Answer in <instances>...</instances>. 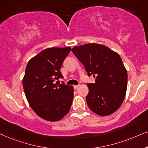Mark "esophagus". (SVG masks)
Masks as SVG:
<instances>
[{
    "label": "esophagus",
    "instance_id": "esophagus-1",
    "mask_svg": "<svg viewBox=\"0 0 148 148\" xmlns=\"http://www.w3.org/2000/svg\"><path fill=\"white\" fill-rule=\"evenodd\" d=\"M80 85H79V84H78V85H74V89H76V88H77L78 87V86H79Z\"/></svg>",
    "mask_w": 148,
    "mask_h": 148
}]
</instances>
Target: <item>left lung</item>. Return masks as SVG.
I'll use <instances>...</instances> for the list:
<instances>
[{"mask_svg": "<svg viewBox=\"0 0 148 148\" xmlns=\"http://www.w3.org/2000/svg\"><path fill=\"white\" fill-rule=\"evenodd\" d=\"M72 51L88 76L95 78V83H87L88 108L101 116L116 111L127 88V72L121 56L108 47L95 43L74 47Z\"/></svg>", "mask_w": 148, "mask_h": 148, "instance_id": "8db88e82", "label": "left lung"}]
</instances>
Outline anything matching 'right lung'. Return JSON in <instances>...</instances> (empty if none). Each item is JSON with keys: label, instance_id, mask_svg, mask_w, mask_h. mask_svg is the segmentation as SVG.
Masks as SVG:
<instances>
[{"label": "right lung", "instance_id": "obj_1", "mask_svg": "<svg viewBox=\"0 0 148 148\" xmlns=\"http://www.w3.org/2000/svg\"><path fill=\"white\" fill-rule=\"evenodd\" d=\"M70 49H46L32 58L26 66L23 79L25 97L37 115L46 121H60L72 106L73 86L55 82L64 78L60 69Z\"/></svg>", "mask_w": 148, "mask_h": 148}]
</instances>
